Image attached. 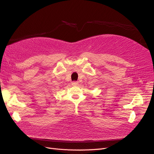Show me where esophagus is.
Here are the masks:
<instances>
[{
  "instance_id": "1",
  "label": "esophagus",
  "mask_w": 154,
  "mask_h": 154,
  "mask_svg": "<svg viewBox=\"0 0 154 154\" xmlns=\"http://www.w3.org/2000/svg\"><path fill=\"white\" fill-rule=\"evenodd\" d=\"M72 85H78V82H76V81H74L72 82Z\"/></svg>"
}]
</instances>
